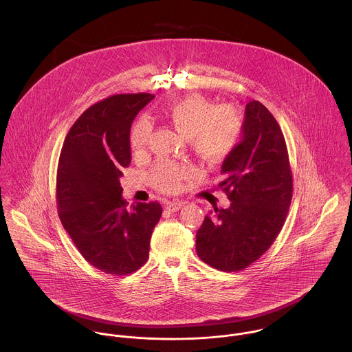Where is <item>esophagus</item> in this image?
<instances>
[{
	"label": "esophagus",
	"mask_w": 352,
	"mask_h": 352,
	"mask_svg": "<svg viewBox=\"0 0 352 352\" xmlns=\"http://www.w3.org/2000/svg\"><path fill=\"white\" fill-rule=\"evenodd\" d=\"M183 204H184V203L180 201H169V203H166V210L175 212V211H179V210L183 207Z\"/></svg>",
	"instance_id": "34e87169"
}]
</instances>
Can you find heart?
I'll use <instances>...</instances> for the list:
<instances>
[{
	"instance_id": "1",
	"label": "heart",
	"mask_w": 352,
	"mask_h": 352,
	"mask_svg": "<svg viewBox=\"0 0 352 352\" xmlns=\"http://www.w3.org/2000/svg\"><path fill=\"white\" fill-rule=\"evenodd\" d=\"M180 134L188 138L191 149L207 162H215L226 157L237 145L243 119L240 112L229 104L212 107L201 96H187L172 102L162 112ZM151 138V123L140 119L131 129L130 146L134 154L146 151ZM194 169L190 165H179L164 161L151 170V183L161 191L177 192L183 182L191 177Z\"/></svg>"
}]
</instances>
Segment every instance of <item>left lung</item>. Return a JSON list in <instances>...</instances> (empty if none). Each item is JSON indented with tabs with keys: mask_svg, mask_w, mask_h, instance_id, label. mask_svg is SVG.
Returning a JSON list of instances; mask_svg holds the SVG:
<instances>
[{
	"mask_svg": "<svg viewBox=\"0 0 352 352\" xmlns=\"http://www.w3.org/2000/svg\"><path fill=\"white\" fill-rule=\"evenodd\" d=\"M219 188L232 201L214 208L197 232V253L225 272L247 268L280 233L293 198V173L283 133L260 102L245 105L243 140L222 164Z\"/></svg>",
	"mask_w": 352,
	"mask_h": 352,
	"instance_id": "left-lung-1",
	"label": "left lung"
}]
</instances>
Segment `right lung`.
Listing matches in <instances>:
<instances>
[{"label": "right lung", "instance_id": "add662e5", "mask_svg": "<svg viewBox=\"0 0 352 352\" xmlns=\"http://www.w3.org/2000/svg\"><path fill=\"white\" fill-rule=\"evenodd\" d=\"M153 98L120 94L91 105L69 130L58 161L59 219L82 257L113 276L133 274L148 261L162 214L158 201L129 210L119 183L131 161V123Z\"/></svg>", "mask_w": 352, "mask_h": 352}]
</instances>
